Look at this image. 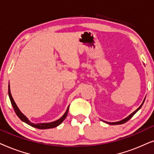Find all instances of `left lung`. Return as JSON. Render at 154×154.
I'll return each instance as SVG.
<instances>
[{
	"instance_id": "obj_1",
	"label": "left lung",
	"mask_w": 154,
	"mask_h": 154,
	"mask_svg": "<svg viewBox=\"0 0 154 154\" xmlns=\"http://www.w3.org/2000/svg\"><path fill=\"white\" fill-rule=\"evenodd\" d=\"M144 101H145V98H144V101H143V103H141V105L139 106V107L137 108V109L135 110V111H134L132 112V113H131L130 116H128L127 117V118H125V119H123V120H120V121H118V122H106V123H108V124H109V125H120V124H123V123H125V122H128L129 120H130V119L132 118V117L134 116V115L136 113V112L138 111V110L140 109V108H141V106H142V105H143V103H144Z\"/></svg>"
}]
</instances>
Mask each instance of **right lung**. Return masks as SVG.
<instances>
[{"instance_id": "1", "label": "right lung", "mask_w": 154, "mask_h": 154, "mask_svg": "<svg viewBox=\"0 0 154 154\" xmlns=\"http://www.w3.org/2000/svg\"><path fill=\"white\" fill-rule=\"evenodd\" d=\"M8 95H9L10 102H11V104H12V106H13V107L14 108V110H15L16 115H17V116L19 117V118L22 120V121L24 122L25 123L28 124L29 125L34 127V128H35L41 129V130H44V129H50V128H56V127L58 126L59 125H60L61 123H62V122H63V120H64L66 118V117L67 116V113H68L69 106H68V107H67L66 112H65L64 115H63V116L61 117L60 119H58V120H56V121L51 122H48V123H37V124L32 123V122H31L29 120H28V118H26V117L24 116V115L22 113L21 111H20V109L18 108V107L17 106V105H16L15 101H14L13 97H12L11 93H10V84H9V85H8Z\"/></svg>"}]
</instances>
